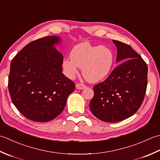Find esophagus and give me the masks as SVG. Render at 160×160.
Masks as SVG:
<instances>
[{
    "instance_id": "34e87169",
    "label": "esophagus",
    "mask_w": 160,
    "mask_h": 160,
    "mask_svg": "<svg viewBox=\"0 0 160 160\" xmlns=\"http://www.w3.org/2000/svg\"><path fill=\"white\" fill-rule=\"evenodd\" d=\"M76 88L77 89H79V90H81V89H83L86 88V86L85 85L82 84V83H77L76 84Z\"/></svg>"
}]
</instances>
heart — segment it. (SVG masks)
<instances>
[{
	"instance_id": "1",
	"label": "heart",
	"mask_w": 160,
	"mask_h": 160,
	"mask_svg": "<svg viewBox=\"0 0 160 160\" xmlns=\"http://www.w3.org/2000/svg\"><path fill=\"white\" fill-rule=\"evenodd\" d=\"M114 61V53L109 48L95 46L84 42L73 48L70 58H63L62 68L64 74L70 79L75 77L81 68L85 79L96 83L109 75Z\"/></svg>"
}]
</instances>
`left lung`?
I'll list each match as a JSON object with an SVG mask.
<instances>
[{"label": "left lung", "instance_id": "1", "mask_svg": "<svg viewBox=\"0 0 160 160\" xmlns=\"http://www.w3.org/2000/svg\"><path fill=\"white\" fill-rule=\"evenodd\" d=\"M112 42L117 50L116 61L121 63L105 81L93 87L90 103L97 118L110 123L122 121L138 111L146 94L148 74L147 64L129 45Z\"/></svg>", "mask_w": 160, "mask_h": 160}]
</instances>
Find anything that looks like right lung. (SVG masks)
<instances>
[{"label":"right lung","mask_w":160,"mask_h":160,"mask_svg":"<svg viewBox=\"0 0 160 160\" xmlns=\"http://www.w3.org/2000/svg\"><path fill=\"white\" fill-rule=\"evenodd\" d=\"M61 38L50 36L32 41L13 58L8 89L16 108L28 119L46 122L66 106L75 84L62 73L63 55L55 48Z\"/></svg>","instance_id":"right-lung-1"}]
</instances>
